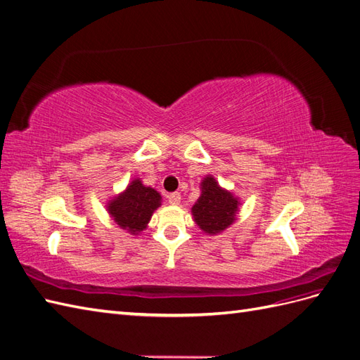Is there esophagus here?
Returning <instances> with one entry per match:
<instances>
[{"label": "esophagus", "instance_id": "obj_1", "mask_svg": "<svg viewBox=\"0 0 360 360\" xmlns=\"http://www.w3.org/2000/svg\"><path fill=\"white\" fill-rule=\"evenodd\" d=\"M180 200H181V195L179 192H172L168 195V202L172 205H179Z\"/></svg>", "mask_w": 360, "mask_h": 360}]
</instances>
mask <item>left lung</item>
Listing matches in <instances>:
<instances>
[{
    "label": "left lung",
    "mask_w": 360,
    "mask_h": 360,
    "mask_svg": "<svg viewBox=\"0 0 360 360\" xmlns=\"http://www.w3.org/2000/svg\"><path fill=\"white\" fill-rule=\"evenodd\" d=\"M200 198L191 209L193 222L209 236H217L237 221L238 197L224 189L213 176H205L200 183Z\"/></svg>",
    "instance_id": "left-lung-1"
}]
</instances>
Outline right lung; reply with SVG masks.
Instances as JSON below:
<instances>
[{"label":"right lung","mask_w":360,"mask_h":360,"mask_svg":"<svg viewBox=\"0 0 360 360\" xmlns=\"http://www.w3.org/2000/svg\"><path fill=\"white\" fill-rule=\"evenodd\" d=\"M160 205V193L146 186L141 179H134L123 192L108 200L106 212L122 230L138 236L148 226L151 216Z\"/></svg>","instance_id":"right-lung-1"}]
</instances>
